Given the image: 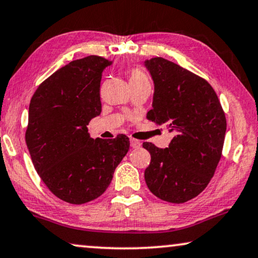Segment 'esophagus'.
I'll return each mask as SVG.
<instances>
[{"mask_svg":"<svg viewBox=\"0 0 258 258\" xmlns=\"http://www.w3.org/2000/svg\"><path fill=\"white\" fill-rule=\"evenodd\" d=\"M139 146H140V142H139V140L131 138V147H132V149H138Z\"/></svg>","mask_w":258,"mask_h":258,"instance_id":"obj_1","label":"esophagus"}]
</instances>
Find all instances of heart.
<instances>
[{
  "instance_id": "b5f03b06",
  "label": "heart",
  "mask_w": 258,
  "mask_h": 258,
  "mask_svg": "<svg viewBox=\"0 0 258 258\" xmlns=\"http://www.w3.org/2000/svg\"><path fill=\"white\" fill-rule=\"evenodd\" d=\"M128 80L131 86L150 84V80L149 78H147V75L144 73L142 70H139V68H132V70H130Z\"/></svg>"
}]
</instances>
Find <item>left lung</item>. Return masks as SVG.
Returning a JSON list of instances; mask_svg holds the SVG:
<instances>
[{
  "label": "left lung",
  "mask_w": 258,
  "mask_h": 258,
  "mask_svg": "<svg viewBox=\"0 0 258 258\" xmlns=\"http://www.w3.org/2000/svg\"><path fill=\"white\" fill-rule=\"evenodd\" d=\"M145 67L154 82L146 118L176 133L166 149L143 144L151 154L145 181L158 198L185 203L214 177L225 138L224 111L205 79L163 57L146 60Z\"/></svg>",
  "instance_id": "1"
}]
</instances>
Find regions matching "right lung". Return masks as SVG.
<instances>
[{
	"label": "right lung",
	"mask_w": 258,
	"mask_h": 258,
	"mask_svg": "<svg viewBox=\"0 0 258 258\" xmlns=\"http://www.w3.org/2000/svg\"><path fill=\"white\" fill-rule=\"evenodd\" d=\"M112 61L74 60L41 84L29 105L26 144L34 167L57 198L84 204L100 197L130 149V139H92L87 125L101 113L100 81Z\"/></svg>",
	"instance_id": "add662e5"
}]
</instances>
